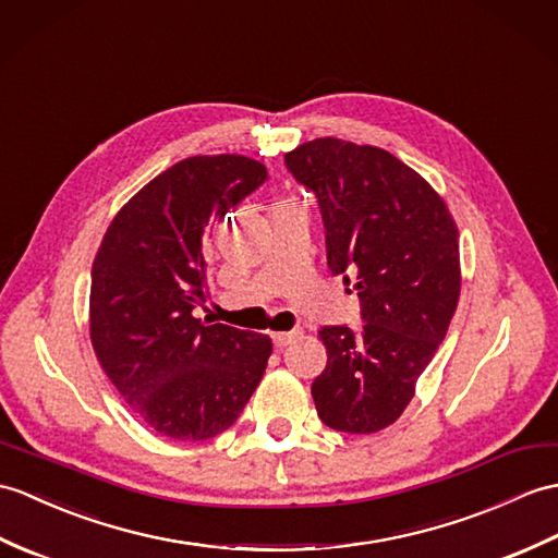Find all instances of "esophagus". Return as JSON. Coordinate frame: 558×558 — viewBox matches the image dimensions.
Here are the masks:
<instances>
[{"label":"esophagus","instance_id":"esophagus-1","mask_svg":"<svg viewBox=\"0 0 558 558\" xmlns=\"http://www.w3.org/2000/svg\"><path fill=\"white\" fill-rule=\"evenodd\" d=\"M300 335H302L300 330H292V332H274V335H270V340H274L276 349H284L292 340L300 338Z\"/></svg>","mask_w":558,"mask_h":558}]
</instances>
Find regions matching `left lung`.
Instances as JSON below:
<instances>
[{"instance_id": "8db88e82", "label": "left lung", "mask_w": 558, "mask_h": 558, "mask_svg": "<svg viewBox=\"0 0 558 558\" xmlns=\"http://www.w3.org/2000/svg\"><path fill=\"white\" fill-rule=\"evenodd\" d=\"M314 192L328 268L354 280L361 326H323L328 364L311 385L320 421L378 433L416 392L457 311L459 232L445 202L390 151L318 137L284 154Z\"/></svg>"}]
</instances>
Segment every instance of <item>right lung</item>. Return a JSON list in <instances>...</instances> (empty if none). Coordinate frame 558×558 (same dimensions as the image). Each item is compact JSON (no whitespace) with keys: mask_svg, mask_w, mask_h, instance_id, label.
<instances>
[{"mask_svg":"<svg viewBox=\"0 0 558 558\" xmlns=\"http://www.w3.org/2000/svg\"><path fill=\"white\" fill-rule=\"evenodd\" d=\"M268 180L238 154L192 157L111 220L93 266L89 338L116 390L151 430L211 439L240 418L270 356L266 335L204 323L214 226Z\"/></svg>","mask_w":558,"mask_h":558,"instance_id":"add662e5","label":"right lung"}]
</instances>
